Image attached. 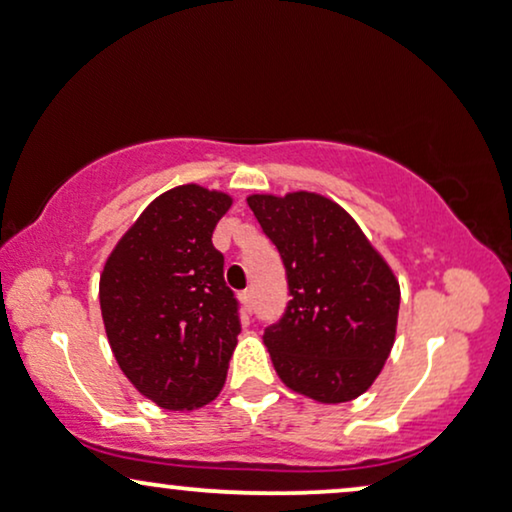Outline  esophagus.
<instances>
[{"label": "esophagus", "instance_id": "obj_1", "mask_svg": "<svg viewBox=\"0 0 512 512\" xmlns=\"http://www.w3.org/2000/svg\"><path fill=\"white\" fill-rule=\"evenodd\" d=\"M242 305L247 308V313H251L254 310V291H244L242 294Z\"/></svg>", "mask_w": 512, "mask_h": 512}]
</instances>
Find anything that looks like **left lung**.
<instances>
[{
	"mask_svg": "<svg viewBox=\"0 0 512 512\" xmlns=\"http://www.w3.org/2000/svg\"><path fill=\"white\" fill-rule=\"evenodd\" d=\"M247 204L287 270V313L263 334L277 376L320 404L367 393L397 334L400 282L390 263L320 192H256Z\"/></svg>",
	"mask_w": 512,
	"mask_h": 512,
	"instance_id": "obj_1",
	"label": "left lung"
}]
</instances>
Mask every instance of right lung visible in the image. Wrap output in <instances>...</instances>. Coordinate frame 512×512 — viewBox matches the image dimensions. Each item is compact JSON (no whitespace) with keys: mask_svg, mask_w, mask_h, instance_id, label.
<instances>
[{"mask_svg":"<svg viewBox=\"0 0 512 512\" xmlns=\"http://www.w3.org/2000/svg\"><path fill=\"white\" fill-rule=\"evenodd\" d=\"M232 197L176 185L152 199L103 265L98 298L112 355L143 397L169 411L214 402L240 317L211 235Z\"/></svg>","mask_w":512,"mask_h":512,"instance_id":"1","label":"right lung"}]
</instances>
